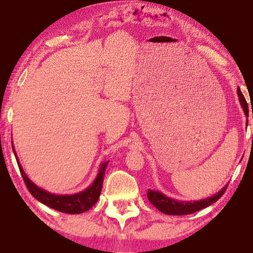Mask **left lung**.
Here are the masks:
<instances>
[{
    "mask_svg": "<svg viewBox=\"0 0 253 253\" xmlns=\"http://www.w3.org/2000/svg\"><path fill=\"white\" fill-rule=\"evenodd\" d=\"M238 96H239L240 104H241L243 111H245V114L248 117V115H249V109H248V104H247L246 98L242 95L240 88H238ZM226 187H228V185H225L220 192H217L216 194L210 196V198L205 200L194 201V202H187V201H183V202H181V201L169 199L166 195L161 193V192L153 191V190H148L147 198L149 200V202H151L154 207H155L157 210H160V211L163 213L169 214V215H185V214H192L194 212H198L200 210L208 208L209 205L216 202V201L224 194Z\"/></svg>",
    "mask_w": 253,
    "mask_h": 253,
    "instance_id": "obj_1",
    "label": "left lung"
}]
</instances>
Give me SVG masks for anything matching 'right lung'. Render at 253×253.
I'll use <instances>...</instances> for the list:
<instances>
[{"instance_id":"1","label":"right lung","mask_w":253,"mask_h":253,"mask_svg":"<svg viewBox=\"0 0 253 253\" xmlns=\"http://www.w3.org/2000/svg\"><path fill=\"white\" fill-rule=\"evenodd\" d=\"M13 152H14V147H13ZM14 155L16 158V162H18L21 175H22L23 181L25 183V185H27L29 192L34 196V198L39 201V202L43 203L44 205H46V207L52 208L54 210H57V211L63 212V213L79 214V213L88 211L89 209H91L93 205L96 204L98 199H99L100 193H101L102 182H104L105 170L108 162L101 164L96 179L93 181L91 185L88 188H85L84 191L77 194H72V195H55V194H51L44 190H42L40 187H38L32 181H30V178L27 176V174L24 173L22 166H21V164L19 163L15 152H14Z\"/></svg>"}]
</instances>
